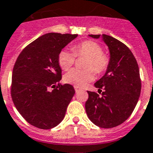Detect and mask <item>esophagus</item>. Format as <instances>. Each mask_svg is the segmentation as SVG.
Instances as JSON below:
<instances>
[{"mask_svg":"<svg viewBox=\"0 0 153 153\" xmlns=\"http://www.w3.org/2000/svg\"><path fill=\"white\" fill-rule=\"evenodd\" d=\"M74 90H75V91H76V92H78V91H80V88H78V87H74Z\"/></svg>","mask_w":153,"mask_h":153,"instance_id":"1","label":"esophagus"}]
</instances>
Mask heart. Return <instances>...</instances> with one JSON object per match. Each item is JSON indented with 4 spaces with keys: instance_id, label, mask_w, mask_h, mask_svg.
<instances>
[{
    "instance_id": "b5f03b06",
    "label": "heart",
    "mask_w": 153,
    "mask_h": 153,
    "mask_svg": "<svg viewBox=\"0 0 153 153\" xmlns=\"http://www.w3.org/2000/svg\"><path fill=\"white\" fill-rule=\"evenodd\" d=\"M74 52L68 49H62L58 54V64L62 70H68L71 68L75 61V55L77 56H88L86 62V67L88 69L79 70L72 69L65 74V81L75 87H84L88 82L94 79L95 73H103L106 71L108 65V56L102 53V48L97 43L91 40H85L74 47ZM92 68L93 70L91 68Z\"/></svg>"
}]
</instances>
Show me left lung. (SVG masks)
<instances>
[{"instance_id":"left-lung-1","label":"left lung","mask_w":153,"mask_h":153,"mask_svg":"<svg viewBox=\"0 0 153 153\" xmlns=\"http://www.w3.org/2000/svg\"><path fill=\"white\" fill-rule=\"evenodd\" d=\"M102 38L109 51V62L104 76L94 84L102 97L88 91L86 113L101 128H113L127 119L136 106L141 91L140 70L131 51L117 39L107 35H89Z\"/></svg>"}]
</instances>
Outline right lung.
Instances as JSON below:
<instances>
[{"label": "right lung", "instance_id": "obj_1", "mask_svg": "<svg viewBox=\"0 0 153 153\" xmlns=\"http://www.w3.org/2000/svg\"><path fill=\"white\" fill-rule=\"evenodd\" d=\"M77 36L54 32L43 35L22 51L14 64L13 102L23 118L37 128L48 130L58 125L75 93L71 84L56 83L62 79L58 54Z\"/></svg>", "mask_w": 153, "mask_h": 153}]
</instances>
